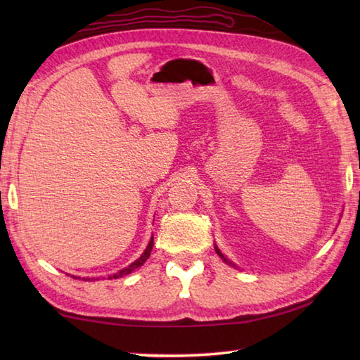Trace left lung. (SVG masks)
Wrapping results in <instances>:
<instances>
[{
	"instance_id": "left-lung-1",
	"label": "left lung",
	"mask_w": 360,
	"mask_h": 360,
	"mask_svg": "<svg viewBox=\"0 0 360 360\" xmlns=\"http://www.w3.org/2000/svg\"><path fill=\"white\" fill-rule=\"evenodd\" d=\"M215 249H217V254H218V255H219V257H221V258H223V259H224V262H226V263H229V262H227V259H226V258H224V255H223V254H221V252H219V250H218V248H215Z\"/></svg>"
}]
</instances>
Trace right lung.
Segmentation results:
<instances>
[{
	"label": "right lung",
	"mask_w": 360,
	"mask_h": 360,
	"mask_svg": "<svg viewBox=\"0 0 360 360\" xmlns=\"http://www.w3.org/2000/svg\"><path fill=\"white\" fill-rule=\"evenodd\" d=\"M151 249H153V238H151V241L148 243L147 249H145V252H143V254L141 255V258H139V259H136L134 263H131V264H129L128 267H125V269L119 271L117 274H114L112 277H110V278H119V277H124V275H127V274H131L134 269H137V267L142 266L145 262H147V258H148V257H150V254H151ZM74 278H77V277H74ZM83 280H85V278H83ZM86 280H88V278H86ZM86 280H85V281H86Z\"/></svg>",
	"instance_id": "right-lung-1"
}]
</instances>
